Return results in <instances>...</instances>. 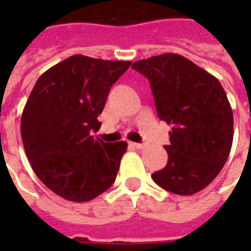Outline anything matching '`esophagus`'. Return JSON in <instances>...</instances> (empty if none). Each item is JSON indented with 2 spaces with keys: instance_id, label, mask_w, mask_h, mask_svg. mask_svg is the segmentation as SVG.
Listing matches in <instances>:
<instances>
[{
  "instance_id": "esophagus-1",
  "label": "esophagus",
  "mask_w": 251,
  "mask_h": 251,
  "mask_svg": "<svg viewBox=\"0 0 251 251\" xmlns=\"http://www.w3.org/2000/svg\"><path fill=\"white\" fill-rule=\"evenodd\" d=\"M130 146L131 147H135V149H143L145 147V143H135V142H130Z\"/></svg>"
}]
</instances>
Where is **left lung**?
Wrapping results in <instances>:
<instances>
[{
    "label": "left lung",
    "mask_w": 251,
    "mask_h": 251,
    "mask_svg": "<svg viewBox=\"0 0 251 251\" xmlns=\"http://www.w3.org/2000/svg\"><path fill=\"white\" fill-rule=\"evenodd\" d=\"M150 80L160 120L172 126L168 163L152 179L167 191L191 195L220 173L233 142V112L214 75L176 53L131 65Z\"/></svg>",
    "instance_id": "obj_1"
}]
</instances>
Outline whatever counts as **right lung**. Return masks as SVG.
<instances>
[{
  "label": "right lung",
  "mask_w": 251,
  "mask_h": 251,
  "mask_svg": "<svg viewBox=\"0 0 251 251\" xmlns=\"http://www.w3.org/2000/svg\"><path fill=\"white\" fill-rule=\"evenodd\" d=\"M130 61L75 54L41 74L22 113L21 133L33 172L53 193L88 202L108 190L127 149L105 143L96 133L110 87Z\"/></svg>",
  "instance_id": "add662e5"
}]
</instances>
